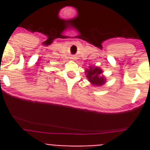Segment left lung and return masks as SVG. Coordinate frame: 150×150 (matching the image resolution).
I'll return each mask as SVG.
<instances>
[{
  "label": "left lung",
  "mask_w": 150,
  "mask_h": 150,
  "mask_svg": "<svg viewBox=\"0 0 150 150\" xmlns=\"http://www.w3.org/2000/svg\"><path fill=\"white\" fill-rule=\"evenodd\" d=\"M86 78L91 84L96 86H100L106 82V79L101 74L103 73L102 69L98 67H89V69L86 70Z\"/></svg>",
  "instance_id": "8db88e82"
}]
</instances>
